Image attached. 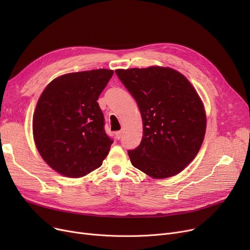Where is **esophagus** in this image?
<instances>
[{
  "mask_svg": "<svg viewBox=\"0 0 250 250\" xmlns=\"http://www.w3.org/2000/svg\"><path fill=\"white\" fill-rule=\"evenodd\" d=\"M122 135H123V132H121V130H120V132H116V133H115V137H116V139H118V140H120V139L122 138Z\"/></svg>",
  "mask_w": 250,
  "mask_h": 250,
  "instance_id": "obj_1",
  "label": "esophagus"
}]
</instances>
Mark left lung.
<instances>
[{
  "label": "left lung",
  "instance_id": "8db88e82",
  "mask_svg": "<svg viewBox=\"0 0 250 250\" xmlns=\"http://www.w3.org/2000/svg\"><path fill=\"white\" fill-rule=\"evenodd\" d=\"M143 118V138L128 150L132 164L153 178L182 171L199 153L207 118L203 102L188 79L163 67L116 70Z\"/></svg>",
  "mask_w": 250,
  "mask_h": 250
}]
</instances>
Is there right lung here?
Segmentation results:
<instances>
[{"label": "right lung", "instance_id": "obj_1", "mask_svg": "<svg viewBox=\"0 0 250 250\" xmlns=\"http://www.w3.org/2000/svg\"><path fill=\"white\" fill-rule=\"evenodd\" d=\"M113 71L70 73L43 90L33 114V138L42 159L60 174L78 178L101 166L111 140L97 102Z\"/></svg>", "mask_w": 250, "mask_h": 250}]
</instances>
